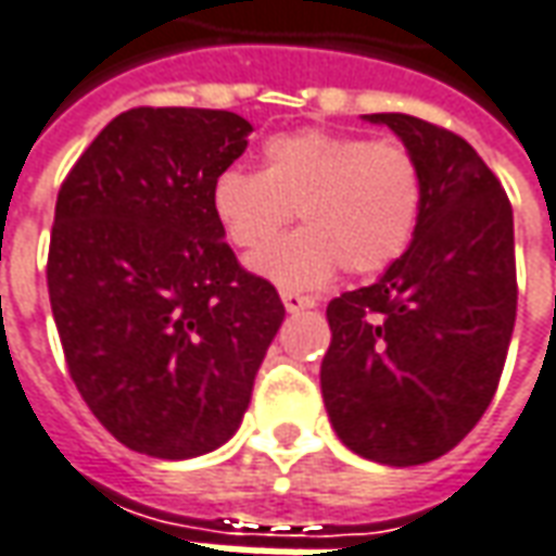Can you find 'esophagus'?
<instances>
[{"instance_id":"1","label":"esophagus","mask_w":556,"mask_h":556,"mask_svg":"<svg viewBox=\"0 0 556 556\" xmlns=\"http://www.w3.org/2000/svg\"><path fill=\"white\" fill-rule=\"evenodd\" d=\"M281 302H285V308L290 311V314H299V311L314 308V299L299 296V293H281Z\"/></svg>"}]
</instances>
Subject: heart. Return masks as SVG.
Instances as JSON below:
<instances>
[{
    "mask_svg": "<svg viewBox=\"0 0 556 556\" xmlns=\"http://www.w3.org/2000/svg\"><path fill=\"white\" fill-rule=\"evenodd\" d=\"M212 215L236 248L266 245L293 208L302 230L248 260L281 290H317L334 271L377 275L410 248L422 215L419 161L401 143L356 134H275L263 170L230 167L212 182Z\"/></svg>",
    "mask_w": 556,
    "mask_h": 556,
    "instance_id": "b5f03b06",
    "label": "heart"
}]
</instances>
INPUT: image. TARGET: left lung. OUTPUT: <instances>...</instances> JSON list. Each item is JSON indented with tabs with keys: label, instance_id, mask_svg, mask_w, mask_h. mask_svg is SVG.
I'll return each instance as SVG.
<instances>
[{
	"label": "left lung",
	"instance_id": "obj_1",
	"mask_svg": "<svg viewBox=\"0 0 556 556\" xmlns=\"http://www.w3.org/2000/svg\"><path fill=\"white\" fill-rule=\"evenodd\" d=\"M362 119L419 161L422 215L374 285L329 302L320 389L350 452L416 467L458 446L497 392L518 305L515 224L497 176L458 134L407 113Z\"/></svg>",
	"mask_w": 556,
	"mask_h": 556
}]
</instances>
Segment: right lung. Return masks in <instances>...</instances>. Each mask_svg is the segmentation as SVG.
<instances>
[{"instance_id":"add662e5","label":"right lung","mask_w":556,"mask_h":556,"mask_svg":"<svg viewBox=\"0 0 556 556\" xmlns=\"http://www.w3.org/2000/svg\"><path fill=\"white\" fill-rule=\"evenodd\" d=\"M230 110L134 108L56 197L47 290L71 380L122 446L185 460L239 431L285 305L212 215L248 146Z\"/></svg>"}]
</instances>
